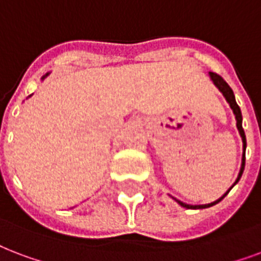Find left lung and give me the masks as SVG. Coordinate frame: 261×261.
<instances>
[{
	"instance_id": "8db88e82",
	"label": "left lung",
	"mask_w": 261,
	"mask_h": 261,
	"mask_svg": "<svg viewBox=\"0 0 261 261\" xmlns=\"http://www.w3.org/2000/svg\"><path fill=\"white\" fill-rule=\"evenodd\" d=\"M210 77L211 81L214 82V85L219 89V91L223 94V97L226 98V101L228 102V105H230V108L232 109V113L236 115V120H237V128H238V133H240V135H241L242 138V162H241V168H240V172H238V176H237L236 182L232 184V186L230 189H228L227 192L224 193L223 196L220 197V198H218L216 201L211 202V204H204V205H190V204H186V202L180 201V200H178V198H175V197H172L175 201L178 202L179 205L184 206V208H186V210H204V208H210V206L215 205V204H218V202H220L222 200H223L224 197L227 196L228 192L231 190L234 186H236L237 184H238V180L241 179L242 176V172H244V168H245V150H246V137H245V133H244V128H242V113H241V109H240V107H238V104H237L236 101V95H234V93H232L231 87L228 86L227 83H226V81H224L223 77L219 76L218 73L215 72H210Z\"/></svg>"
}]
</instances>
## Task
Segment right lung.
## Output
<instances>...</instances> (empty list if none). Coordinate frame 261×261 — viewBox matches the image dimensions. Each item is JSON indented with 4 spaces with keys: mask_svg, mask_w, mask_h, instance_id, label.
<instances>
[{
    "mask_svg": "<svg viewBox=\"0 0 261 261\" xmlns=\"http://www.w3.org/2000/svg\"><path fill=\"white\" fill-rule=\"evenodd\" d=\"M49 73H50V72H47V73H45V75H43V76H42V77H41V81H43V79H45V77H46V76H49Z\"/></svg>",
    "mask_w": 261,
    "mask_h": 261,
    "instance_id": "right-lung-1",
    "label": "right lung"
}]
</instances>
